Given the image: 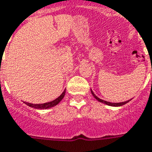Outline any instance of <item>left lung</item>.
Returning <instances> with one entry per match:
<instances>
[{"label": "left lung", "mask_w": 152, "mask_h": 152, "mask_svg": "<svg viewBox=\"0 0 152 152\" xmlns=\"http://www.w3.org/2000/svg\"><path fill=\"white\" fill-rule=\"evenodd\" d=\"M91 93H92L93 96H94V98H95V99H97L98 101H99V102H103V103H106V104H107V105H109V106H114V107H120V106L124 105L125 103H127V102H129V101H126V102H118V103H113V102H107V101H104V100H102V99H99V98H98V97H97V96H96L95 94H94V92H93L92 90H91Z\"/></svg>", "instance_id": "1"}]
</instances>
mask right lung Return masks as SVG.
Returning <instances> with one entry per match:
<instances>
[{"mask_svg": "<svg viewBox=\"0 0 152 152\" xmlns=\"http://www.w3.org/2000/svg\"><path fill=\"white\" fill-rule=\"evenodd\" d=\"M65 92L66 90H64L63 93L61 94V95L56 99L55 100H53L52 102H45V103H43V104H33V103H29V102H25L26 104L31 107H33V108H37V109H47V108H50V107H53L54 106H56L57 104H58L59 102L63 99V97L65 95Z\"/></svg>", "mask_w": 152, "mask_h": 152, "instance_id": "1", "label": "right lung"}]
</instances>
